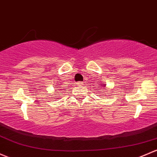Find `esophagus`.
Returning <instances> with one entry per match:
<instances>
[{"label":"esophagus","instance_id":"esophagus-1","mask_svg":"<svg viewBox=\"0 0 157 157\" xmlns=\"http://www.w3.org/2000/svg\"><path fill=\"white\" fill-rule=\"evenodd\" d=\"M76 84H77V86H83V85H84L83 82H77V83H76Z\"/></svg>","mask_w":157,"mask_h":157}]
</instances>
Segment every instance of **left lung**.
Segmentation results:
<instances>
[{
    "instance_id": "obj_1",
    "label": "left lung",
    "mask_w": 157,
    "mask_h": 157,
    "mask_svg": "<svg viewBox=\"0 0 157 157\" xmlns=\"http://www.w3.org/2000/svg\"><path fill=\"white\" fill-rule=\"evenodd\" d=\"M104 86V87H105V85H103Z\"/></svg>"
}]
</instances>
